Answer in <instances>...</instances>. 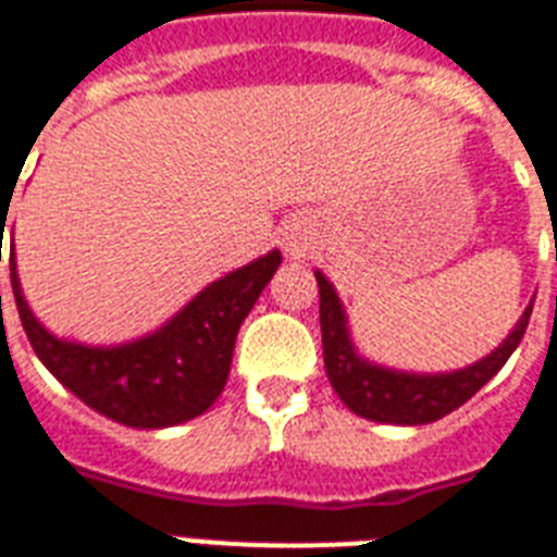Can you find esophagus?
<instances>
[{"instance_id": "obj_1", "label": "esophagus", "mask_w": 557, "mask_h": 557, "mask_svg": "<svg viewBox=\"0 0 557 557\" xmlns=\"http://www.w3.org/2000/svg\"><path fill=\"white\" fill-rule=\"evenodd\" d=\"M292 251H297V245H295V248H292Z\"/></svg>"}]
</instances>
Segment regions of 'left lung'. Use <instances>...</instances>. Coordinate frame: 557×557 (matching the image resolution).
Returning <instances> with one entry per match:
<instances>
[{"mask_svg":"<svg viewBox=\"0 0 557 557\" xmlns=\"http://www.w3.org/2000/svg\"><path fill=\"white\" fill-rule=\"evenodd\" d=\"M314 277L321 292L323 364H326L330 384L352 413L372 422L428 424L466 405L468 398L509 361V356L527 335L529 318H532V304H529L509 338L503 341L492 356H485L483 361L466 370L445 372V375H410V372L384 370L358 356L349 341L347 318H344L335 288L321 271H314Z\"/></svg>","mask_w":557,"mask_h":557,"instance_id":"1","label":"left lung"}]
</instances>
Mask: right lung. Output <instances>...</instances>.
Returning <instances> with one entry per match:
<instances>
[{
    "label": "right lung",
    "instance_id": "right-lung-1",
    "mask_svg": "<svg viewBox=\"0 0 557 557\" xmlns=\"http://www.w3.org/2000/svg\"><path fill=\"white\" fill-rule=\"evenodd\" d=\"M277 265L280 251L265 253L210 283L159 332L103 349L69 344L39 326L22 297L11 245L13 300L37 358L91 410L129 428L182 424L216 401L231 372L236 332Z\"/></svg>",
    "mask_w": 557,
    "mask_h": 557
}]
</instances>
